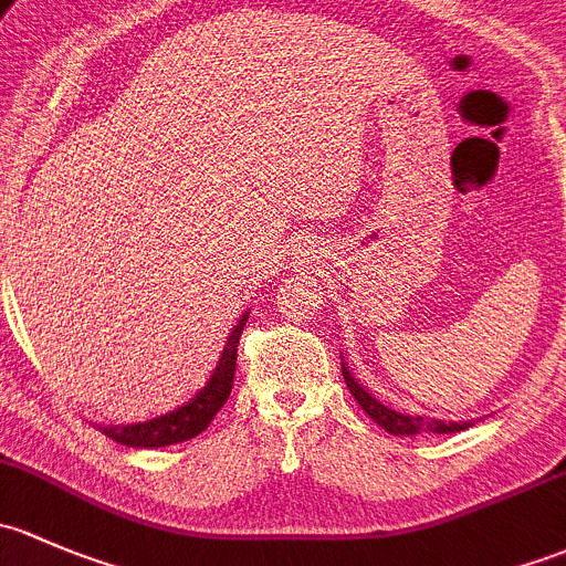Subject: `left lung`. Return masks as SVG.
<instances>
[{"label":"left lung","instance_id":"1","mask_svg":"<svg viewBox=\"0 0 566 566\" xmlns=\"http://www.w3.org/2000/svg\"><path fill=\"white\" fill-rule=\"evenodd\" d=\"M343 378H346V387L352 389L354 400L363 406L365 413L376 424H381L384 430L395 436H417V433H458V430L471 428V422H441V419H424V417H409V413H398L387 409L384 403H378L376 398H370V392H365L357 381H354L352 373L343 365Z\"/></svg>","mask_w":566,"mask_h":566}]
</instances>
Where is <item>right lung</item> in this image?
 <instances>
[{"mask_svg":"<svg viewBox=\"0 0 566 566\" xmlns=\"http://www.w3.org/2000/svg\"><path fill=\"white\" fill-rule=\"evenodd\" d=\"M244 322H248V313L237 322L231 329L229 340H226L223 354H220L218 368L212 370L209 381L188 400L185 406H179L177 411L163 413V417L149 419V422L138 424H111V428H101L108 439H114L116 444L125 447H168L179 444V441L196 439L201 430L209 428V422L214 419V413L223 409V403L229 400L231 387H234V370H237V343H240Z\"/></svg>","mask_w":566,"mask_h":566,"instance_id":"right-lung-1","label":"right lung"}]
</instances>
